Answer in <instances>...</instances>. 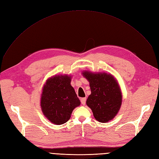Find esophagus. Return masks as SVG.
I'll return each mask as SVG.
<instances>
[{"label":"esophagus","mask_w":159,"mask_h":159,"mask_svg":"<svg viewBox=\"0 0 159 159\" xmlns=\"http://www.w3.org/2000/svg\"><path fill=\"white\" fill-rule=\"evenodd\" d=\"M81 104L83 105H84L85 104V102H86V98L85 97H84V98H81Z\"/></svg>","instance_id":"1"}]
</instances>
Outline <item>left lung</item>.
I'll return each instance as SVG.
<instances>
[{
    "label": "left lung",
    "mask_w": 159,
    "mask_h": 159,
    "mask_svg": "<svg viewBox=\"0 0 159 159\" xmlns=\"http://www.w3.org/2000/svg\"><path fill=\"white\" fill-rule=\"evenodd\" d=\"M89 82L91 93L86 101L97 121L105 123L112 120L122 105V96L116 80L110 74L82 72Z\"/></svg>",
    "instance_id": "1"
}]
</instances>
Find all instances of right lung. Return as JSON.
<instances>
[{"instance_id": "1", "label": "right lung", "mask_w": 159, "mask_h": 159, "mask_svg": "<svg viewBox=\"0 0 159 159\" xmlns=\"http://www.w3.org/2000/svg\"><path fill=\"white\" fill-rule=\"evenodd\" d=\"M71 76L54 75L47 80L41 97V110L52 123L61 125L70 120L80 101L71 85Z\"/></svg>"}]
</instances>
